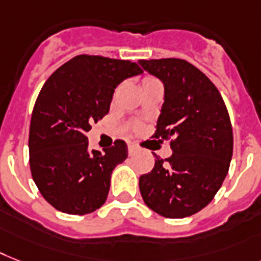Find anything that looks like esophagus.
<instances>
[{
	"label": "esophagus",
	"mask_w": 261,
	"mask_h": 261,
	"mask_svg": "<svg viewBox=\"0 0 261 261\" xmlns=\"http://www.w3.org/2000/svg\"><path fill=\"white\" fill-rule=\"evenodd\" d=\"M138 151V147L134 145V143H128V154H134V152Z\"/></svg>",
	"instance_id": "1"
}]
</instances>
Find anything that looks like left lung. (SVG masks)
Instances as JSON below:
<instances>
[{"instance_id": "obj_1", "label": "left lung", "mask_w": 261, "mask_h": 261, "mask_svg": "<svg viewBox=\"0 0 261 261\" xmlns=\"http://www.w3.org/2000/svg\"><path fill=\"white\" fill-rule=\"evenodd\" d=\"M164 84V105L154 138L169 139L166 161L141 175L145 204L167 219H184L206 206L225 179L233 152L230 119L219 90L181 59L138 61Z\"/></svg>"}]
</instances>
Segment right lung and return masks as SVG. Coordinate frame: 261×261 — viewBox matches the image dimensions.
<instances>
[{
  "instance_id": "right-lung-1",
  "label": "right lung",
  "mask_w": 261,
  "mask_h": 261,
  "mask_svg": "<svg viewBox=\"0 0 261 261\" xmlns=\"http://www.w3.org/2000/svg\"><path fill=\"white\" fill-rule=\"evenodd\" d=\"M142 72L131 61L80 55L42 86L32 112L29 164L55 209L82 216L106 202L112 170L127 158V145L115 141L103 151H90L86 134L109 114L116 87Z\"/></svg>"
}]
</instances>
